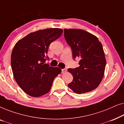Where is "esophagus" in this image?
Returning <instances> with one entry per match:
<instances>
[{
	"label": "esophagus",
	"instance_id": "obj_1",
	"mask_svg": "<svg viewBox=\"0 0 124 124\" xmlns=\"http://www.w3.org/2000/svg\"><path fill=\"white\" fill-rule=\"evenodd\" d=\"M62 73H65L67 72V69H65V68H64V69H62Z\"/></svg>",
	"mask_w": 124,
	"mask_h": 124
}]
</instances>
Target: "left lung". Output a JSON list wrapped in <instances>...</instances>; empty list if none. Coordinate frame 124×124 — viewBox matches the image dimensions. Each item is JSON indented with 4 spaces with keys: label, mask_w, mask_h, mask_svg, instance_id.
<instances>
[{
    "label": "left lung",
    "mask_w": 124,
    "mask_h": 124,
    "mask_svg": "<svg viewBox=\"0 0 124 124\" xmlns=\"http://www.w3.org/2000/svg\"><path fill=\"white\" fill-rule=\"evenodd\" d=\"M64 31L72 50L73 58L80 59L79 67L68 69L73 76L69 87L78 94L91 91L99 85L104 74L106 60L101 42L82 29H64Z\"/></svg>",
    "instance_id": "obj_1"
}]
</instances>
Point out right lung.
<instances>
[{"label": "right lung", "mask_w": 124, "mask_h": 124, "mask_svg": "<svg viewBox=\"0 0 124 124\" xmlns=\"http://www.w3.org/2000/svg\"><path fill=\"white\" fill-rule=\"evenodd\" d=\"M62 33L60 28L38 30L18 40L13 47L11 54L13 76L18 86L29 95L39 97L46 94L50 91L54 79L62 72L59 67H50L45 62L50 44Z\"/></svg>", "instance_id": "1"}]
</instances>
